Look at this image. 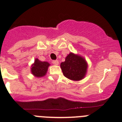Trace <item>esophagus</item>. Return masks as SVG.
<instances>
[{"label": "esophagus", "instance_id": "1", "mask_svg": "<svg viewBox=\"0 0 122 122\" xmlns=\"http://www.w3.org/2000/svg\"><path fill=\"white\" fill-rule=\"evenodd\" d=\"M52 63H53L54 65H59V61H58V60H52Z\"/></svg>", "mask_w": 122, "mask_h": 122}]
</instances>
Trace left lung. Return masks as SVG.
<instances>
[{"label":"left lung","mask_w":122,"mask_h":122,"mask_svg":"<svg viewBox=\"0 0 122 122\" xmlns=\"http://www.w3.org/2000/svg\"><path fill=\"white\" fill-rule=\"evenodd\" d=\"M60 67L66 77L78 81L85 76L88 64L83 57L70 52L65 58V61L60 63Z\"/></svg>","instance_id":"8db88e82"}]
</instances>
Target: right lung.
I'll list each match as a JSON object with an SVG mask.
<instances>
[{
    "label": "right lung",
    "instance_id": "add662e5",
    "mask_svg": "<svg viewBox=\"0 0 122 122\" xmlns=\"http://www.w3.org/2000/svg\"><path fill=\"white\" fill-rule=\"evenodd\" d=\"M50 63L47 62H42L38 59H36L34 63L32 65L31 71L36 77H41L45 76L47 72Z\"/></svg>",
    "mask_w": 122,
    "mask_h": 122
}]
</instances>
